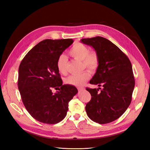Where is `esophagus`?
Returning a JSON list of instances; mask_svg holds the SVG:
<instances>
[{
    "label": "esophagus",
    "instance_id": "esophagus-1",
    "mask_svg": "<svg viewBox=\"0 0 150 150\" xmlns=\"http://www.w3.org/2000/svg\"><path fill=\"white\" fill-rule=\"evenodd\" d=\"M78 89L79 91H84V88H83V87H78Z\"/></svg>",
    "mask_w": 150,
    "mask_h": 150
}]
</instances>
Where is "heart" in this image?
I'll return each instance as SVG.
<instances>
[{
	"label": "heart",
	"mask_w": 150,
	"mask_h": 150,
	"mask_svg": "<svg viewBox=\"0 0 150 150\" xmlns=\"http://www.w3.org/2000/svg\"><path fill=\"white\" fill-rule=\"evenodd\" d=\"M69 55L73 58L81 61L83 67H86L91 72L96 71L99 65V57L96 52L90 51L89 48L86 45L77 42L73 45L69 52ZM67 59L64 54H61L57 59L56 66L58 71L62 74L67 72ZM90 78L88 71H84L80 74L71 75L65 79V83L69 85L79 86L83 85Z\"/></svg>",
	"instance_id": "1"
}]
</instances>
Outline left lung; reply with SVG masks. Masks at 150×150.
<instances>
[{
  "instance_id": "8db88e82",
  "label": "left lung",
  "mask_w": 150,
  "mask_h": 150,
  "mask_svg": "<svg viewBox=\"0 0 150 150\" xmlns=\"http://www.w3.org/2000/svg\"><path fill=\"white\" fill-rule=\"evenodd\" d=\"M81 42L91 46L99 57V65L90 80L91 84L103 86L86 88L91 99L86 104L89 118L99 124L115 121L129 106L134 88L132 66L128 57L110 40L100 36L82 39Z\"/></svg>"
}]
</instances>
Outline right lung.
<instances>
[{
    "mask_svg": "<svg viewBox=\"0 0 150 150\" xmlns=\"http://www.w3.org/2000/svg\"><path fill=\"white\" fill-rule=\"evenodd\" d=\"M73 42L72 39L44 40L21 62L18 88L26 110L39 122L52 125L61 121L68 103L78 92L74 86L62 85L56 66L57 57ZM52 88L59 91L54 94Z\"/></svg>",
    "mask_w": 150,
    "mask_h": 150,
    "instance_id": "1",
    "label": "right lung"
}]
</instances>
